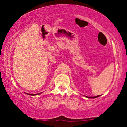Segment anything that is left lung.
Listing matches in <instances>:
<instances>
[{"label": "left lung", "mask_w": 127, "mask_h": 127, "mask_svg": "<svg viewBox=\"0 0 127 127\" xmlns=\"http://www.w3.org/2000/svg\"><path fill=\"white\" fill-rule=\"evenodd\" d=\"M100 96V95H99ZM99 96H95V97H88V98H96V97H99Z\"/></svg>", "instance_id": "8db88e82"}]
</instances>
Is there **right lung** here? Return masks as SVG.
Instances as JSON below:
<instances>
[{"mask_svg": "<svg viewBox=\"0 0 127 127\" xmlns=\"http://www.w3.org/2000/svg\"><path fill=\"white\" fill-rule=\"evenodd\" d=\"M27 94L29 95H31V96H34V95H38L40 94L41 93H39V94H28V93H26Z\"/></svg>", "mask_w": 127, "mask_h": 127, "instance_id": "right-lung-1", "label": "right lung"}]
</instances>
